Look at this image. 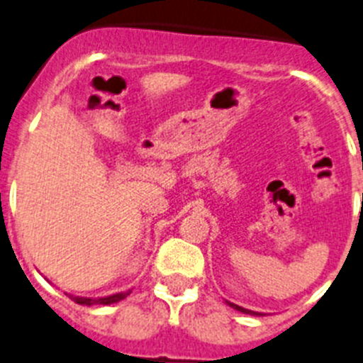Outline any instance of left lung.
I'll use <instances>...</instances> for the list:
<instances>
[{
    "label": "left lung",
    "mask_w": 363,
    "mask_h": 363,
    "mask_svg": "<svg viewBox=\"0 0 363 363\" xmlns=\"http://www.w3.org/2000/svg\"><path fill=\"white\" fill-rule=\"evenodd\" d=\"M225 304H229V306H231V308H235V310L242 311V313H247V315H256V317H263V315H265V313H262V311H252V310H247V308H242V306H238V304L231 303V301H225Z\"/></svg>",
    "instance_id": "left-lung-1"
}]
</instances>
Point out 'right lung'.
I'll return each mask as SVG.
<instances>
[{"label": "right lung", "instance_id": "1", "mask_svg": "<svg viewBox=\"0 0 363 363\" xmlns=\"http://www.w3.org/2000/svg\"><path fill=\"white\" fill-rule=\"evenodd\" d=\"M128 294H130V290H127V292L113 294V296H105V297H77V296H69V297H71V301H74L77 304H84V306H94V304H114V303H118V301L125 299Z\"/></svg>", "mask_w": 363, "mask_h": 363}]
</instances>
